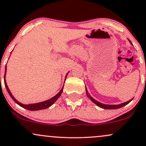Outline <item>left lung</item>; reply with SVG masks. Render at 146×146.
<instances>
[{"instance_id":"8db88e82","label":"left lung","mask_w":146,"mask_h":146,"mask_svg":"<svg viewBox=\"0 0 146 146\" xmlns=\"http://www.w3.org/2000/svg\"><path fill=\"white\" fill-rule=\"evenodd\" d=\"M129 40V42H130V44H131L132 45V42H130V40ZM86 95H87V96H88V98H89L90 100H91V101L93 102V103L95 104L98 106L100 107V108H104V109H109V110H112V109H118V108H121V107L125 106H126L127 104H128L130 103V102H131L132 100H133V98H132V99H131V100H129V101H128V102H124V103H122V104H117V105L105 104H102V103H101V102L97 101V100H95L94 98H92V97L90 96V95L89 94V93H88V90H87L86 87Z\"/></svg>"}]
</instances>
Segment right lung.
Instances as JSON below:
<instances>
[{
	"mask_svg": "<svg viewBox=\"0 0 146 146\" xmlns=\"http://www.w3.org/2000/svg\"><path fill=\"white\" fill-rule=\"evenodd\" d=\"M6 72H7V66H5V71L4 80H5V85L6 89H7V90L8 93H9V95H10V96H11V98H12V100H14V101L16 102L17 104H18L20 106L23 107V108H24L27 110H42V109H46V108H48V107L51 106L53 105V104H54L55 102H56V100L60 98V96L61 95L62 93V91H63L64 86H62V89L60 90V92L58 93V94L56 95L54 97H53V98H51V99H49V100H46V101H44V102H39V103L30 104H23L21 103V102H19L16 100V98H15L13 96V95L11 94V91L9 90V88H8L7 84V82H6V79H5ZM68 73V72L67 73H66V76H65V80H66V77H67Z\"/></svg>",
	"mask_w": 146,
	"mask_h": 146,
	"instance_id": "obj_1",
	"label": "right lung"
}]
</instances>
